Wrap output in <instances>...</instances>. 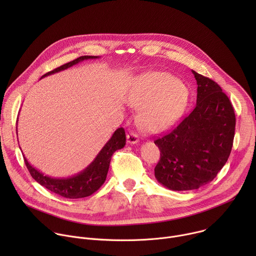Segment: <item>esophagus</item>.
I'll return each instance as SVG.
<instances>
[{
	"mask_svg": "<svg viewBox=\"0 0 256 256\" xmlns=\"http://www.w3.org/2000/svg\"><path fill=\"white\" fill-rule=\"evenodd\" d=\"M138 140H140V138L136 134L132 132V134H130L126 136V142L128 144H136V142H138Z\"/></svg>",
	"mask_w": 256,
	"mask_h": 256,
	"instance_id": "esophagus-1",
	"label": "esophagus"
}]
</instances>
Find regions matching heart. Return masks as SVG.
<instances>
[{
	"label": "heart",
	"instance_id": "heart-1",
	"mask_svg": "<svg viewBox=\"0 0 256 256\" xmlns=\"http://www.w3.org/2000/svg\"><path fill=\"white\" fill-rule=\"evenodd\" d=\"M188 101V86L163 72L138 78L126 97L128 105L138 110V126L148 132H158L174 124L184 114Z\"/></svg>",
	"mask_w": 256,
	"mask_h": 256
}]
</instances>
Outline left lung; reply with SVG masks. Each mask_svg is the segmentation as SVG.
I'll return each mask as SVG.
<instances>
[{"instance_id":"obj_1","label":"left lung","mask_w":256,"mask_h":256,"mask_svg":"<svg viewBox=\"0 0 256 256\" xmlns=\"http://www.w3.org/2000/svg\"><path fill=\"white\" fill-rule=\"evenodd\" d=\"M198 84L196 105L173 130L154 140L161 156L155 177L171 190H198L226 164L235 134V112L214 81L192 70Z\"/></svg>"}]
</instances>
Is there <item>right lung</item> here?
Segmentation results:
<instances>
[{"mask_svg": "<svg viewBox=\"0 0 256 256\" xmlns=\"http://www.w3.org/2000/svg\"><path fill=\"white\" fill-rule=\"evenodd\" d=\"M98 58L99 56H80L74 60L66 62L54 68V70L46 72V74L44 75L42 78L48 77L60 70H66L72 66L77 64L84 60H93ZM16 132H17V128H16ZM124 146H126V132L122 128H120L114 132L112 136L109 138V140L105 144V146L98 153V155L93 160V162L86 169H84L83 171H81L80 173L74 176L64 177V178H54V177L44 175L42 172L34 168L27 161L25 157H24V161L33 179L38 181V184L44 188H48L54 194H56L66 198H86L91 196L92 194H94L96 190L100 188V186L104 184V181L106 179L112 154L116 151L122 149Z\"/></svg>", "mask_w": 256, "mask_h": 256, "instance_id": "obj_1", "label": "right lung"}]
</instances>
